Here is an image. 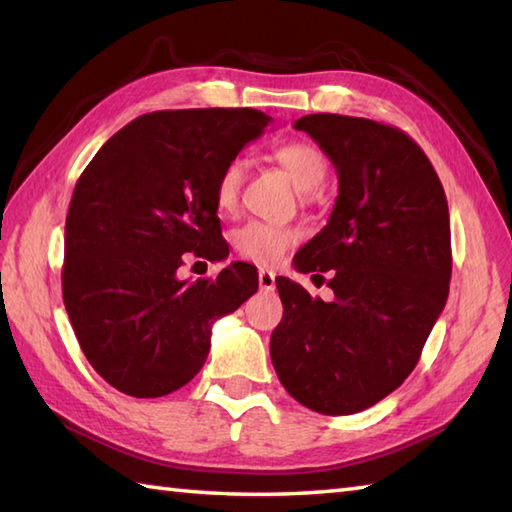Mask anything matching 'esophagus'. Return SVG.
Here are the masks:
<instances>
[{"label":"esophagus","mask_w":512,"mask_h":512,"mask_svg":"<svg viewBox=\"0 0 512 512\" xmlns=\"http://www.w3.org/2000/svg\"><path fill=\"white\" fill-rule=\"evenodd\" d=\"M257 277H259V288H262V291H273L275 288V273L273 271H268V268H259Z\"/></svg>","instance_id":"esophagus-1"}]
</instances>
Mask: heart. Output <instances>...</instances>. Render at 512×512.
<instances>
[{"instance_id":"1","label":"heart","mask_w":512,"mask_h":512,"mask_svg":"<svg viewBox=\"0 0 512 512\" xmlns=\"http://www.w3.org/2000/svg\"><path fill=\"white\" fill-rule=\"evenodd\" d=\"M271 156L273 161L284 167L302 192L315 190L327 176V161H324L322 152L313 143L302 141V138L277 145ZM246 170V156H232L219 170L215 185H212V199H215V208L221 215H232L237 210ZM300 237L302 232L293 226L248 221V224L232 232V246H235L237 255L248 259V262L273 266L286 255L288 248L297 244Z\"/></svg>"}]
</instances>
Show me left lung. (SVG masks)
Masks as SVG:
<instances>
[{
    "instance_id": "1",
    "label": "left lung",
    "mask_w": 512,
    "mask_h": 512,
    "mask_svg": "<svg viewBox=\"0 0 512 512\" xmlns=\"http://www.w3.org/2000/svg\"><path fill=\"white\" fill-rule=\"evenodd\" d=\"M338 172L329 224L295 255L300 273L331 271L333 302L277 277L284 315L271 360L297 403L327 416L383 401L412 374L450 291V212L425 152L369 118L295 120Z\"/></svg>"
}]
</instances>
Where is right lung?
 <instances>
[{"label": "right lung", "instance_id": "1", "mask_svg": "<svg viewBox=\"0 0 512 512\" xmlns=\"http://www.w3.org/2000/svg\"><path fill=\"white\" fill-rule=\"evenodd\" d=\"M271 120L248 107L152 111L80 174L64 226L62 297L80 349L118 392L156 398L190 383L208 358L212 322L257 291L246 262L217 280L176 271L188 257H228L212 185Z\"/></svg>", "mask_w": 512, "mask_h": 512}]
</instances>
